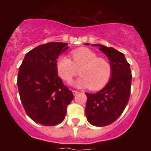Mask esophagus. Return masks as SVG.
<instances>
[{
	"label": "esophagus",
	"instance_id": "1",
	"mask_svg": "<svg viewBox=\"0 0 151 151\" xmlns=\"http://www.w3.org/2000/svg\"><path fill=\"white\" fill-rule=\"evenodd\" d=\"M73 95H76V94H78V91H73Z\"/></svg>",
	"mask_w": 151,
	"mask_h": 151
}]
</instances>
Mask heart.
<instances>
[{
	"label": "heart",
	"instance_id": "heart-1",
	"mask_svg": "<svg viewBox=\"0 0 151 151\" xmlns=\"http://www.w3.org/2000/svg\"><path fill=\"white\" fill-rule=\"evenodd\" d=\"M70 54L73 60L61 56L56 62V70L61 79L69 83L80 69L82 76L74 83L77 87L98 91L107 85L112 76L111 64L107 60L98 57L95 52L87 47L76 49Z\"/></svg>",
	"mask_w": 151,
	"mask_h": 151
}]
</instances>
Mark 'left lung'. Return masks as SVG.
Here are the masks:
<instances>
[{
	"label": "left lung",
	"mask_w": 151,
	"mask_h": 151,
	"mask_svg": "<svg viewBox=\"0 0 151 151\" xmlns=\"http://www.w3.org/2000/svg\"><path fill=\"white\" fill-rule=\"evenodd\" d=\"M89 45V44H86ZM108 57L112 66L110 82L95 94L85 93V115L94 126H106L116 121L123 113L131 94L132 72L130 64L122 53L113 47L93 45Z\"/></svg>",
	"instance_id": "8db88e82"
}]
</instances>
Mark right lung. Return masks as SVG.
<instances>
[{
    "instance_id": "obj_1",
    "label": "right lung",
    "mask_w": 151,
    "mask_h": 151,
    "mask_svg": "<svg viewBox=\"0 0 151 151\" xmlns=\"http://www.w3.org/2000/svg\"><path fill=\"white\" fill-rule=\"evenodd\" d=\"M67 43L49 42L26 54L19 68L17 85L26 114L34 122L46 126L63 121L73 92L64 85L56 70V62Z\"/></svg>"
}]
</instances>
